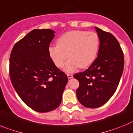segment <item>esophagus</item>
I'll use <instances>...</instances> for the list:
<instances>
[{
	"instance_id": "obj_1",
	"label": "esophagus",
	"mask_w": 133,
	"mask_h": 133,
	"mask_svg": "<svg viewBox=\"0 0 133 133\" xmlns=\"http://www.w3.org/2000/svg\"><path fill=\"white\" fill-rule=\"evenodd\" d=\"M67 76H68V78H69V79H71V78H73V75L70 74H67Z\"/></svg>"
}]
</instances>
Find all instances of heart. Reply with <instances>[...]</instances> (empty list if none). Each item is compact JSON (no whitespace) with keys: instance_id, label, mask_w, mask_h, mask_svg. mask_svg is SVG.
Instances as JSON below:
<instances>
[{"instance_id":"1","label":"heart","mask_w":133,"mask_h":133,"mask_svg":"<svg viewBox=\"0 0 133 133\" xmlns=\"http://www.w3.org/2000/svg\"><path fill=\"white\" fill-rule=\"evenodd\" d=\"M100 46L98 35L94 31L81 30L70 31L57 39V45L50 46L49 55L57 68L64 66L67 57H70L65 65L68 72L79 67L85 68L92 63L96 57Z\"/></svg>"}]
</instances>
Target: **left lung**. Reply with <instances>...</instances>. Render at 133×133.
I'll return each instance as SVG.
<instances>
[{
    "mask_svg": "<svg viewBox=\"0 0 133 133\" xmlns=\"http://www.w3.org/2000/svg\"><path fill=\"white\" fill-rule=\"evenodd\" d=\"M100 47L97 58L83 72L74 75L78 80L76 95L85 107L96 108L104 104L115 94L124 69V54L119 43L109 32L96 27Z\"/></svg>",
    "mask_w": 133,
    "mask_h": 133,
    "instance_id": "obj_1",
    "label": "left lung"
}]
</instances>
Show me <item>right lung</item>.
<instances>
[{"label": "right lung", "mask_w": 133, "mask_h": 133, "mask_svg": "<svg viewBox=\"0 0 133 133\" xmlns=\"http://www.w3.org/2000/svg\"><path fill=\"white\" fill-rule=\"evenodd\" d=\"M52 30L34 29L14 45L9 75L14 88L29 107L39 112L56 109L61 104L68 77L49 55Z\"/></svg>", "instance_id": "add662e5"}]
</instances>
